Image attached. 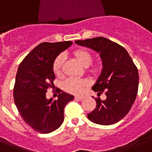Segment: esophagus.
Wrapping results in <instances>:
<instances>
[{
  "label": "esophagus",
  "instance_id": "esophagus-1",
  "mask_svg": "<svg viewBox=\"0 0 152 152\" xmlns=\"http://www.w3.org/2000/svg\"><path fill=\"white\" fill-rule=\"evenodd\" d=\"M75 99L77 100V101H82L83 99V96H76Z\"/></svg>",
  "mask_w": 152,
  "mask_h": 152
}]
</instances>
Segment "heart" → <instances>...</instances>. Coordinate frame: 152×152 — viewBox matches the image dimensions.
Returning <instances> with one entry per match:
<instances>
[{"instance_id":"heart-1","label":"heart","mask_w":152,"mask_h":152,"mask_svg":"<svg viewBox=\"0 0 152 152\" xmlns=\"http://www.w3.org/2000/svg\"><path fill=\"white\" fill-rule=\"evenodd\" d=\"M74 54L76 58L79 60V61L80 62L84 67H88L92 63L93 56L88 50H79L75 51ZM64 61H65V56L63 53L58 55L56 57L53 64V69L55 74H57V75L61 74ZM98 69H99V67L95 65V66L91 67L90 70L93 72H95L98 71ZM88 84H89L88 81L85 80H80V79L71 77V78L67 79L66 80L64 81L63 86H64V90L68 92L72 93V94H80L84 90V88L87 87Z\"/></svg>"}]
</instances>
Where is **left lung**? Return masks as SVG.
<instances>
[{
  "label": "left lung",
  "mask_w": 152,
  "mask_h": 152,
  "mask_svg": "<svg viewBox=\"0 0 152 152\" xmlns=\"http://www.w3.org/2000/svg\"><path fill=\"white\" fill-rule=\"evenodd\" d=\"M99 53L102 69L92 90L98 95L105 92L106 99H95L96 108L88 113V119L99 125L115 124L125 117L137 98L139 74L137 66L123 46L111 40L97 37L75 42Z\"/></svg>",
  "instance_id": "left-lung-1"
}]
</instances>
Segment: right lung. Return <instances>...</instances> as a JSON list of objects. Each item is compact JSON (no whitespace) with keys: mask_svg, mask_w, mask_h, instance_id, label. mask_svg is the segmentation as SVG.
<instances>
[{"mask_svg":"<svg viewBox=\"0 0 152 152\" xmlns=\"http://www.w3.org/2000/svg\"><path fill=\"white\" fill-rule=\"evenodd\" d=\"M72 44L71 41L40 43L18 68L13 90L15 106L26 124L40 133H50L61 125L64 107L74 99L61 91L57 100L46 97L55 79L53 62Z\"/></svg>","mask_w":152,"mask_h":152,"instance_id":"obj_1","label":"right lung"}]
</instances>
